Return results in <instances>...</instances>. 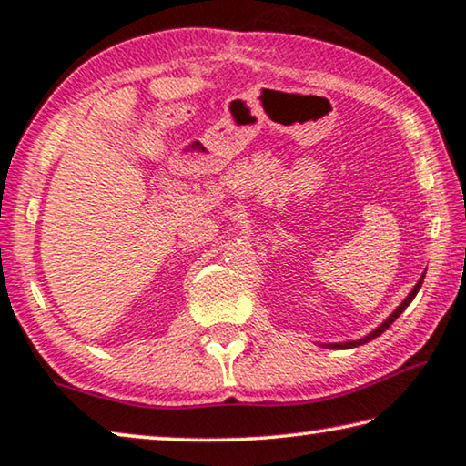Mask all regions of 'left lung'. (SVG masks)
Masks as SVG:
<instances>
[{
    "mask_svg": "<svg viewBox=\"0 0 466 466\" xmlns=\"http://www.w3.org/2000/svg\"><path fill=\"white\" fill-rule=\"evenodd\" d=\"M423 278L425 275H421L420 278V281L415 283L413 286V289L409 291V296L403 299V302H400L397 309H394V312L390 314L389 319H386L384 322H380V325H378L372 333H368L366 337H361V339H356V341H343V343H320V347H327V350H351V347H358V345H364V343H368V341H372V339H376V337H380L386 329H389L394 320H397L400 314H403V310L407 309L409 304L413 302V298L417 296V291H420V288H421V283H423Z\"/></svg>",
    "mask_w": 466,
    "mask_h": 466,
    "instance_id": "left-lung-1",
    "label": "left lung"
}]
</instances>
